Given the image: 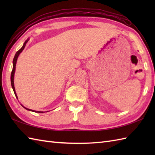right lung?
Returning <instances> with one entry per match:
<instances>
[{"instance_id": "add662e5", "label": "right lung", "mask_w": 155, "mask_h": 155, "mask_svg": "<svg viewBox=\"0 0 155 155\" xmlns=\"http://www.w3.org/2000/svg\"><path fill=\"white\" fill-rule=\"evenodd\" d=\"M28 40H29V39L28 38L27 40L25 42V43H24V45H23L22 48L20 49L19 51H18L17 52H16V54L15 55V57H14V59H13V66H12V71L11 75V86H12V89H13V91H14V93L15 94L16 97L17 98V99H18V97H17V95H16V92H15V85H14V76H15V68H16V61H17V58L18 57L19 54H21V52L23 51V49L25 48V46H26V44L27 43V42L28 41ZM24 107L25 109H27L28 110H30V111H32V112H35V113H44V112H42V111H36V110L29 109V108H26L25 107ZM47 112H48V111H47Z\"/></svg>"}]
</instances>
